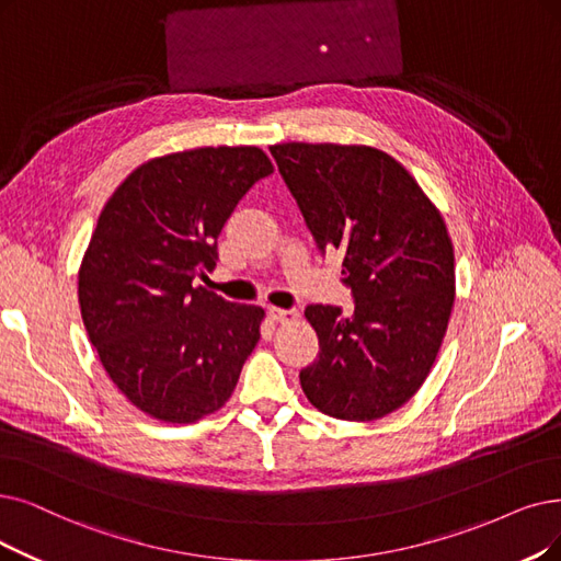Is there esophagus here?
Listing matches in <instances>:
<instances>
[{"label":"esophagus","instance_id":"esophagus-1","mask_svg":"<svg viewBox=\"0 0 561 561\" xmlns=\"http://www.w3.org/2000/svg\"><path fill=\"white\" fill-rule=\"evenodd\" d=\"M268 316L276 322H295L299 320V310L297 308H276V306H268Z\"/></svg>","mask_w":561,"mask_h":561}]
</instances>
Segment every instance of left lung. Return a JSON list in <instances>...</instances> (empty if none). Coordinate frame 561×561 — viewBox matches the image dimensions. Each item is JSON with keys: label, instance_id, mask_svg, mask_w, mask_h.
<instances>
[{"label": "left lung", "instance_id": "8db88e82", "mask_svg": "<svg viewBox=\"0 0 561 561\" xmlns=\"http://www.w3.org/2000/svg\"><path fill=\"white\" fill-rule=\"evenodd\" d=\"M322 253H343L354 312L310 304L320 352L299 373L306 398L343 421L402 408L428 377L456 299L444 218L389 153L362 145L268 147Z\"/></svg>", "mask_w": 561, "mask_h": 561}]
</instances>
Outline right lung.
<instances>
[{"instance_id": "add662e5", "label": "right lung", "mask_w": 561, "mask_h": 561, "mask_svg": "<svg viewBox=\"0 0 561 561\" xmlns=\"http://www.w3.org/2000/svg\"><path fill=\"white\" fill-rule=\"evenodd\" d=\"M274 165L257 147H203L147 161L105 203L78 274L89 341L117 389L145 414L193 423L232 396L264 310L195 278L218 234Z\"/></svg>"}]
</instances>
